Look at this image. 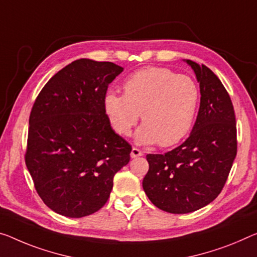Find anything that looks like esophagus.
<instances>
[{
  "instance_id": "1",
  "label": "esophagus",
  "mask_w": 257,
  "mask_h": 257,
  "mask_svg": "<svg viewBox=\"0 0 257 257\" xmlns=\"http://www.w3.org/2000/svg\"><path fill=\"white\" fill-rule=\"evenodd\" d=\"M139 156H142V152L140 151L139 148L133 147L132 152H131V157H132V159H136V157H139Z\"/></svg>"
}]
</instances>
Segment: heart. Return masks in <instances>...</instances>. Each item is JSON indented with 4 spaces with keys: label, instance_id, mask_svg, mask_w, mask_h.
<instances>
[{
    "label": "heart",
    "instance_id": "obj_1",
    "mask_svg": "<svg viewBox=\"0 0 257 257\" xmlns=\"http://www.w3.org/2000/svg\"><path fill=\"white\" fill-rule=\"evenodd\" d=\"M124 95L108 92L103 108L113 130L127 137L141 113L136 139L170 147L184 139L194 125L200 89L194 79L167 68L152 66L125 79Z\"/></svg>",
    "mask_w": 257,
    "mask_h": 257
}]
</instances>
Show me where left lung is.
Returning a JSON list of instances; mask_svg holds the SVG:
<instances>
[{
    "mask_svg": "<svg viewBox=\"0 0 257 257\" xmlns=\"http://www.w3.org/2000/svg\"><path fill=\"white\" fill-rule=\"evenodd\" d=\"M200 84V109L189 137L179 147L146 156L142 187L154 206L187 214L212 202L224 187L236 155L233 104L218 77L186 60Z\"/></svg>",
    "mask_w": 257,
    "mask_h": 257,
    "instance_id": "left-lung-1",
    "label": "left lung"
}]
</instances>
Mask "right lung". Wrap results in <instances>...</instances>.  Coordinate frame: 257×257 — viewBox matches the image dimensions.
I'll list each match as a JSON object with an SVG mask.
<instances>
[{"instance_id":"1","label":"right lung","mask_w":257,"mask_h":257,"mask_svg":"<svg viewBox=\"0 0 257 257\" xmlns=\"http://www.w3.org/2000/svg\"><path fill=\"white\" fill-rule=\"evenodd\" d=\"M123 68L81 58L41 89L30 115L25 163L47 207L80 218L104 206L131 145L113 131L103 108Z\"/></svg>"}]
</instances>
